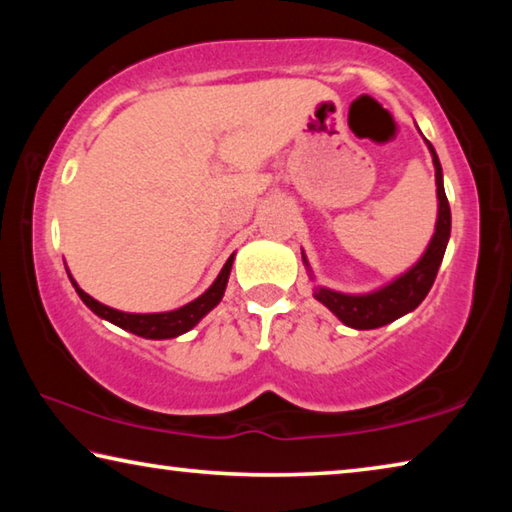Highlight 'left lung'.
Returning <instances> with one entry per match:
<instances>
[{
  "label": "left lung",
  "instance_id": "8db88e82",
  "mask_svg": "<svg viewBox=\"0 0 512 512\" xmlns=\"http://www.w3.org/2000/svg\"><path fill=\"white\" fill-rule=\"evenodd\" d=\"M429 144V142H427ZM429 151L433 155V167H436V185H438V221L436 232L427 248V253L415 264L411 271H406L402 277L388 287L379 289L375 293H366V296H345L339 291L329 289H316V300L339 316L348 327L354 329H375L381 325L393 323L404 314H409L420 302L427 298L429 289L436 280L440 262L445 257V248L449 241V232H452V212H449V201L445 196L443 187V169H440L438 155L429 144Z\"/></svg>",
  "mask_w": 512,
  "mask_h": 512
}]
</instances>
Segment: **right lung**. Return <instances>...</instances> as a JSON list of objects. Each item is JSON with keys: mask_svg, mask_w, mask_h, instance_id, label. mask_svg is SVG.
I'll return each mask as SVG.
<instances>
[{"mask_svg": "<svg viewBox=\"0 0 512 512\" xmlns=\"http://www.w3.org/2000/svg\"><path fill=\"white\" fill-rule=\"evenodd\" d=\"M230 268H232V257L225 262L219 277H216L212 287L207 289L201 298H196L194 302H189V305L180 307L176 311H167V314H124V311L110 309L94 298H90L83 289L76 287L74 280L72 284L76 287V293H79L81 300L97 316L106 318L110 323L124 327L137 336H144V339H173V336H180L185 334L187 329H192L198 320L207 314V311H212L216 305H219L223 298L225 284H228Z\"/></svg>", "mask_w": 512, "mask_h": 512, "instance_id": "right-lung-1", "label": "right lung"}]
</instances>
